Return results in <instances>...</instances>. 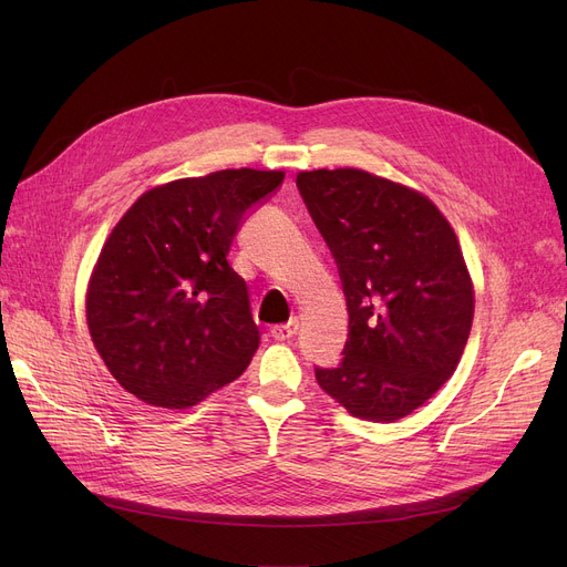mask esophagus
<instances>
[{
    "label": "esophagus",
    "instance_id": "1",
    "mask_svg": "<svg viewBox=\"0 0 567 567\" xmlns=\"http://www.w3.org/2000/svg\"><path fill=\"white\" fill-rule=\"evenodd\" d=\"M296 333H299V321H296V319H291L287 323H278V326H274V329H271V336L276 340H280V342L291 340Z\"/></svg>",
    "mask_w": 567,
    "mask_h": 567
}]
</instances>
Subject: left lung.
Wrapping results in <instances>:
<instances>
[{"label":"left lung","instance_id":"left-lung-1","mask_svg":"<svg viewBox=\"0 0 567 567\" xmlns=\"http://www.w3.org/2000/svg\"><path fill=\"white\" fill-rule=\"evenodd\" d=\"M329 246L349 312L338 368L321 391L355 419L393 423L425 404L460 363L473 287L453 227L421 193L363 169L296 176Z\"/></svg>","mask_w":567,"mask_h":567}]
</instances>
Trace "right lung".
<instances>
[{"label":"right lung","mask_w":567,"mask_h":567,"mask_svg":"<svg viewBox=\"0 0 567 567\" xmlns=\"http://www.w3.org/2000/svg\"><path fill=\"white\" fill-rule=\"evenodd\" d=\"M282 178L248 167L178 178L144 193L116 223L86 289V323L128 393L186 409L250 365L259 329L227 252Z\"/></svg>","instance_id":"right-lung-1"}]
</instances>
